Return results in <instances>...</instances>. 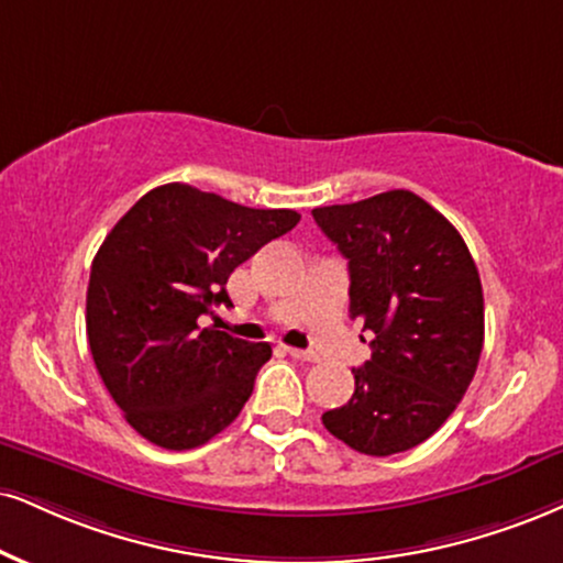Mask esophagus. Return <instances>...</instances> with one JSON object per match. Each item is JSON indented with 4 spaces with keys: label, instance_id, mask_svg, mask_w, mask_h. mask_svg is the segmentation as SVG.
Returning a JSON list of instances; mask_svg holds the SVG:
<instances>
[{
    "label": "esophagus",
    "instance_id": "obj_1",
    "mask_svg": "<svg viewBox=\"0 0 563 563\" xmlns=\"http://www.w3.org/2000/svg\"><path fill=\"white\" fill-rule=\"evenodd\" d=\"M289 355H292L295 360H302V363H316V360H318L316 352H310V350H297V346H289Z\"/></svg>",
    "mask_w": 563,
    "mask_h": 563
}]
</instances>
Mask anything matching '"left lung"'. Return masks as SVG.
<instances>
[{"instance_id":"obj_1","label":"left lung","mask_w":563,"mask_h":563,"mask_svg":"<svg viewBox=\"0 0 563 563\" xmlns=\"http://www.w3.org/2000/svg\"><path fill=\"white\" fill-rule=\"evenodd\" d=\"M313 219L350 266V316L373 334L352 399L321 420L360 454H399L446 422L475 376L481 274L451 221L409 190L313 208Z\"/></svg>"}]
</instances>
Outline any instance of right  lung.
<instances>
[{
	"instance_id": "add662e5",
	"label": "right lung",
	"mask_w": 563,
	"mask_h": 563,
	"mask_svg": "<svg viewBox=\"0 0 563 563\" xmlns=\"http://www.w3.org/2000/svg\"><path fill=\"white\" fill-rule=\"evenodd\" d=\"M297 221L289 208H247L169 183L107 234L90 266L88 344L103 386L145 441L203 446L245 407L271 346L200 329L198 318L232 305L229 274Z\"/></svg>"
}]
</instances>
